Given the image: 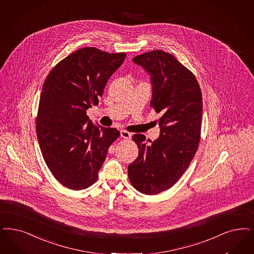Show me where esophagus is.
<instances>
[{
	"mask_svg": "<svg viewBox=\"0 0 254 254\" xmlns=\"http://www.w3.org/2000/svg\"><path fill=\"white\" fill-rule=\"evenodd\" d=\"M120 135L124 139H130L131 138V133L130 132L127 131L125 129H121L120 130Z\"/></svg>",
	"mask_w": 254,
	"mask_h": 254,
	"instance_id": "esophagus-1",
	"label": "esophagus"
}]
</instances>
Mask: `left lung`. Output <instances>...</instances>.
I'll return each mask as SVG.
<instances>
[{"instance_id":"obj_1","label":"left lung","mask_w":254,"mask_h":254,"mask_svg":"<svg viewBox=\"0 0 254 254\" xmlns=\"http://www.w3.org/2000/svg\"><path fill=\"white\" fill-rule=\"evenodd\" d=\"M132 61L150 74V106L161 117L160 135L150 145L144 142V135H133L139 156L129 164L127 174L138 191L155 195L179 180L197 152L201 139V88L192 72L171 53L152 51Z\"/></svg>"}]
</instances>
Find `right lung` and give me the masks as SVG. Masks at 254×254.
I'll return each mask as SVG.
<instances>
[{
	"label": "right lung",
	"mask_w": 254,
	"mask_h": 254,
	"mask_svg": "<svg viewBox=\"0 0 254 254\" xmlns=\"http://www.w3.org/2000/svg\"><path fill=\"white\" fill-rule=\"evenodd\" d=\"M126 55L85 47L59 62L45 79L36 135L47 166L67 189L80 190L96 182L108 149L120 135L114 127L94 126L86 111L98 104Z\"/></svg>",
	"instance_id": "obj_1"
}]
</instances>
